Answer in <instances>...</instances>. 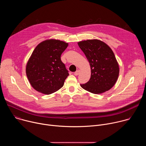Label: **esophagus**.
<instances>
[{
    "label": "esophagus",
    "mask_w": 146,
    "mask_h": 146,
    "mask_svg": "<svg viewBox=\"0 0 146 146\" xmlns=\"http://www.w3.org/2000/svg\"><path fill=\"white\" fill-rule=\"evenodd\" d=\"M80 70H77L76 72H74V74L75 76H78V75L80 74Z\"/></svg>",
    "instance_id": "34e87169"
}]
</instances>
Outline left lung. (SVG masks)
<instances>
[{
	"label": "left lung",
	"mask_w": 146,
	"mask_h": 146,
	"mask_svg": "<svg viewBox=\"0 0 146 146\" xmlns=\"http://www.w3.org/2000/svg\"><path fill=\"white\" fill-rule=\"evenodd\" d=\"M78 45L86 55L91 67V78L86 84H80L85 90L99 94L110 90L119 75V65L110 47L103 41L87 40Z\"/></svg>",
	"instance_id": "1"
}]
</instances>
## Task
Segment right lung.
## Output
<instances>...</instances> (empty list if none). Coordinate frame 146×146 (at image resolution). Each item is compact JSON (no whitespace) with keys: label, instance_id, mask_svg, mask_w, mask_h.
I'll list each match as a JSON object with an SVG mask.
<instances>
[{"label":"right lung","instance_id":"right-lung-1","mask_svg":"<svg viewBox=\"0 0 146 146\" xmlns=\"http://www.w3.org/2000/svg\"><path fill=\"white\" fill-rule=\"evenodd\" d=\"M68 46L63 41L50 39L35 48L27 62L26 74L35 90L49 95L63 87L69 73L60 56Z\"/></svg>","mask_w":146,"mask_h":146}]
</instances>
